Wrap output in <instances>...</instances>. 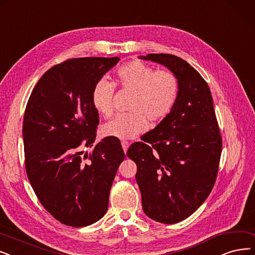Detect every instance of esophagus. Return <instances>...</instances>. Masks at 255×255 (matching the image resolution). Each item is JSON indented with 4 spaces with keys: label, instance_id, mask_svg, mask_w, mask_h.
<instances>
[{
    "label": "esophagus",
    "instance_id": "obj_1",
    "mask_svg": "<svg viewBox=\"0 0 255 255\" xmlns=\"http://www.w3.org/2000/svg\"><path fill=\"white\" fill-rule=\"evenodd\" d=\"M121 145H122V148H124V150H125V152H127L128 151V146H129V143L128 141H121Z\"/></svg>",
    "mask_w": 255,
    "mask_h": 255
}]
</instances>
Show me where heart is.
I'll use <instances>...</instances> for the list:
<instances>
[{
    "mask_svg": "<svg viewBox=\"0 0 255 255\" xmlns=\"http://www.w3.org/2000/svg\"><path fill=\"white\" fill-rule=\"evenodd\" d=\"M122 90L133 93L127 114L118 115L104 126L106 136L131 139L145 131L149 122L159 124L174 110L180 93L179 79L170 70H156L140 60L121 66L116 72ZM115 86L106 78L99 79L92 92V103L98 113L110 117L114 113Z\"/></svg>",
    "mask_w": 255,
    "mask_h": 255,
    "instance_id": "heart-1",
    "label": "heart"
}]
</instances>
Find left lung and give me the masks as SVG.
<instances>
[{
    "instance_id": "1",
    "label": "left lung",
    "mask_w": 255,
    "mask_h": 255,
    "mask_svg": "<svg viewBox=\"0 0 255 255\" xmlns=\"http://www.w3.org/2000/svg\"><path fill=\"white\" fill-rule=\"evenodd\" d=\"M141 58L167 67L179 79L180 93L169 116L127 155L137 165L142 208L151 220L176 224L192 215L215 185L222 136L210 89L198 71L176 55Z\"/></svg>"
}]
</instances>
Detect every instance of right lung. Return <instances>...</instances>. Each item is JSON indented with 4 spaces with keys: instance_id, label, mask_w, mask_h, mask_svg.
<instances>
[{
    "instance_id": "right-lung-1",
    "label": "right lung",
    "mask_w": 255,
    "mask_h": 255,
    "mask_svg": "<svg viewBox=\"0 0 255 255\" xmlns=\"http://www.w3.org/2000/svg\"><path fill=\"white\" fill-rule=\"evenodd\" d=\"M119 57L71 58L50 68L26 106L23 138L26 172L35 195L54 219L85 227L108 210L111 186L125 151L114 137L90 154L99 124L92 103L97 81Z\"/></svg>"
}]
</instances>
